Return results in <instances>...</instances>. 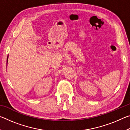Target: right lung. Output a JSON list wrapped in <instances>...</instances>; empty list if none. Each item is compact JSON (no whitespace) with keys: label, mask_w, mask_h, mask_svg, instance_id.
<instances>
[{"label":"right lung","mask_w":130,"mask_h":130,"mask_svg":"<svg viewBox=\"0 0 130 130\" xmlns=\"http://www.w3.org/2000/svg\"><path fill=\"white\" fill-rule=\"evenodd\" d=\"M8 57H7V61H8Z\"/></svg>","instance_id":"1"}]
</instances>
